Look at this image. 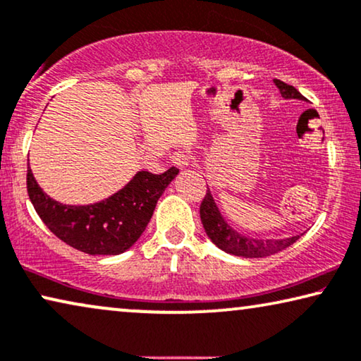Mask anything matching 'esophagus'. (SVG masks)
Returning <instances> with one entry per match:
<instances>
[{"label":"esophagus","mask_w":361,"mask_h":361,"mask_svg":"<svg viewBox=\"0 0 361 361\" xmlns=\"http://www.w3.org/2000/svg\"><path fill=\"white\" fill-rule=\"evenodd\" d=\"M191 161H192V155L186 150H178L171 155V164L180 166V169H186V166H190Z\"/></svg>","instance_id":"1"}]
</instances>
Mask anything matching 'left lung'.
<instances>
[{
	"label": "left lung",
	"mask_w": 361,
	"mask_h": 361,
	"mask_svg": "<svg viewBox=\"0 0 361 361\" xmlns=\"http://www.w3.org/2000/svg\"><path fill=\"white\" fill-rule=\"evenodd\" d=\"M275 85L278 86V90H280L284 99L306 101V98H304L294 86L283 83L280 80H275ZM200 216L207 237H209L221 250L232 253V255L247 258H260L273 255V253L281 252L283 248L293 245V243L299 238V235H294L289 238H280V240H258V238L242 235V233L233 231L224 221L221 211L217 209L214 200H212L209 188H207L204 200H202L200 206Z\"/></svg>",
	"instance_id": "obj_1"
}]
</instances>
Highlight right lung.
Returning a JSON list of instances; mask_svg holds the SVG:
<instances>
[{
    "instance_id": "right-lung-1",
    "label": "right lung",
    "mask_w": 361,
    "mask_h": 361,
    "mask_svg": "<svg viewBox=\"0 0 361 361\" xmlns=\"http://www.w3.org/2000/svg\"><path fill=\"white\" fill-rule=\"evenodd\" d=\"M176 175L175 166L161 175L139 171L108 200L68 206L45 195L27 169V192L35 212L60 240L90 255H118L142 235L157 201Z\"/></svg>"
}]
</instances>
